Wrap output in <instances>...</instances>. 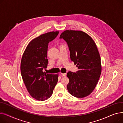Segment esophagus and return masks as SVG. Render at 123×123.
Segmentation results:
<instances>
[{
	"mask_svg": "<svg viewBox=\"0 0 123 123\" xmlns=\"http://www.w3.org/2000/svg\"><path fill=\"white\" fill-rule=\"evenodd\" d=\"M61 75L64 77H66V75H67V74L66 73H61Z\"/></svg>",
	"mask_w": 123,
	"mask_h": 123,
	"instance_id": "obj_1",
	"label": "esophagus"
}]
</instances>
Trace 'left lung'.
I'll use <instances>...</instances> for the list:
<instances>
[{
    "mask_svg": "<svg viewBox=\"0 0 123 123\" xmlns=\"http://www.w3.org/2000/svg\"><path fill=\"white\" fill-rule=\"evenodd\" d=\"M60 38L67 42L70 59L79 69L76 73H67L68 91L75 97L84 98L93 91L101 74L98 48L92 38L80 30H66L61 34Z\"/></svg>",
    "mask_w": 123,
    "mask_h": 123,
    "instance_id": "left-lung-1",
    "label": "left lung"
}]
</instances>
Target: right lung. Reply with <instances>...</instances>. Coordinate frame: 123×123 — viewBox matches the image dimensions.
Returning <instances> with one entry per match:
<instances>
[{
	"label": "right lung",
	"mask_w": 123,
	"mask_h": 123,
	"mask_svg": "<svg viewBox=\"0 0 123 123\" xmlns=\"http://www.w3.org/2000/svg\"><path fill=\"white\" fill-rule=\"evenodd\" d=\"M52 31L41 34L28 44L23 54L20 64L22 78L32 97L38 101L48 99L53 93L59 74L43 72L48 65V45L59 33Z\"/></svg>",
	"instance_id": "add662e5"
}]
</instances>
